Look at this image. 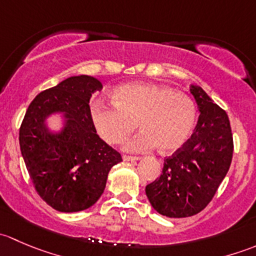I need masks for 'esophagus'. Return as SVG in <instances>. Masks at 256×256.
Instances as JSON below:
<instances>
[{
    "instance_id": "34e87169",
    "label": "esophagus",
    "mask_w": 256,
    "mask_h": 256,
    "mask_svg": "<svg viewBox=\"0 0 256 256\" xmlns=\"http://www.w3.org/2000/svg\"><path fill=\"white\" fill-rule=\"evenodd\" d=\"M122 160L124 161H138L140 160V157L138 156H128V154H124L122 156Z\"/></svg>"
}]
</instances>
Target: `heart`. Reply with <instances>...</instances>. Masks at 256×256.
<instances>
[{"label":"heart","instance_id":"obj_1","mask_svg":"<svg viewBox=\"0 0 256 256\" xmlns=\"http://www.w3.org/2000/svg\"><path fill=\"white\" fill-rule=\"evenodd\" d=\"M112 104L95 102L90 110L98 135L110 144H122L136 130L142 132L126 144L128 151L156 148L171 154L192 135L197 108L187 94L166 85L128 82L115 88Z\"/></svg>","mask_w":256,"mask_h":256}]
</instances>
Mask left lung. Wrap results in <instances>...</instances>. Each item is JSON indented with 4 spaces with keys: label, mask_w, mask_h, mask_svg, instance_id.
I'll return each mask as SVG.
<instances>
[{
    "label": "left lung",
    "mask_w": 256,
    "mask_h": 256,
    "mask_svg": "<svg viewBox=\"0 0 256 256\" xmlns=\"http://www.w3.org/2000/svg\"><path fill=\"white\" fill-rule=\"evenodd\" d=\"M190 90L200 112L194 131L180 148L164 160L161 176L146 186L154 210L170 218L192 216L207 207L233 158L226 112L200 86L190 85Z\"/></svg>",
    "instance_id": "obj_1"
}]
</instances>
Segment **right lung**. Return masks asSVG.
I'll use <instances>...</instances> for the list:
<instances>
[{
  "instance_id": "add662e5",
  "label": "right lung",
  "mask_w": 256,
  "mask_h": 256,
  "mask_svg": "<svg viewBox=\"0 0 256 256\" xmlns=\"http://www.w3.org/2000/svg\"><path fill=\"white\" fill-rule=\"evenodd\" d=\"M102 84L94 76H78L40 92L26 112L20 147L33 186L56 210L72 213L96 203L109 171L121 154L96 134L90 116L92 94ZM64 114V126L52 133L45 120Z\"/></svg>"
}]
</instances>
